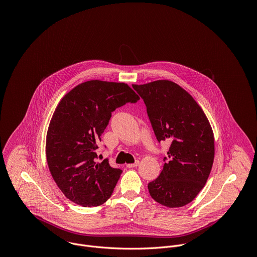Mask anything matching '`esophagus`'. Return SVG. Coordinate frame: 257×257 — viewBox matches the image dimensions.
Listing matches in <instances>:
<instances>
[{"label":"esophagus","mask_w":257,"mask_h":257,"mask_svg":"<svg viewBox=\"0 0 257 257\" xmlns=\"http://www.w3.org/2000/svg\"><path fill=\"white\" fill-rule=\"evenodd\" d=\"M138 164H139V160H136L134 163H129V164H127V167H129V168L136 167Z\"/></svg>","instance_id":"34e87169"}]
</instances>
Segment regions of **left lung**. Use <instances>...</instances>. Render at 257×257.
<instances>
[{
	"mask_svg": "<svg viewBox=\"0 0 257 257\" xmlns=\"http://www.w3.org/2000/svg\"><path fill=\"white\" fill-rule=\"evenodd\" d=\"M132 87L144 101L157 141H170L167 161L148 184L149 194L165 207H183L210 176L215 155L212 127L194 98L176 82L161 79Z\"/></svg>",
	"mask_w": 257,
	"mask_h": 257,
	"instance_id": "1",
	"label": "left lung"
}]
</instances>
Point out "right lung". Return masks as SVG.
<instances>
[{
    "instance_id": "1",
    "label": "right lung",
    "mask_w": 257,
    "mask_h": 257,
    "mask_svg": "<svg viewBox=\"0 0 257 257\" xmlns=\"http://www.w3.org/2000/svg\"><path fill=\"white\" fill-rule=\"evenodd\" d=\"M139 97L124 82L89 80L67 93L57 105L46 135V159L59 190L82 207H97L111 196L122 174L108 159L96 162L112 112Z\"/></svg>"
}]
</instances>
